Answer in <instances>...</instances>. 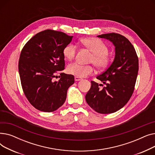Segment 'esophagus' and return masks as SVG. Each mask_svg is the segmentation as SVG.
<instances>
[{
  "label": "esophagus",
  "instance_id": "obj_1",
  "mask_svg": "<svg viewBox=\"0 0 155 155\" xmlns=\"http://www.w3.org/2000/svg\"><path fill=\"white\" fill-rule=\"evenodd\" d=\"M82 78H80V77H75V81H79V80H82Z\"/></svg>",
  "mask_w": 155,
  "mask_h": 155
}]
</instances>
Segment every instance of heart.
<instances>
[{
    "label": "heart",
    "instance_id": "1",
    "mask_svg": "<svg viewBox=\"0 0 155 155\" xmlns=\"http://www.w3.org/2000/svg\"><path fill=\"white\" fill-rule=\"evenodd\" d=\"M80 43L92 53L90 62L93 63L97 68L103 70L108 67L110 61L109 47L102 40L92 37L83 38L80 39ZM77 51V46L73 43H69L64 47L63 54L64 58L70 61L75 58ZM67 71L70 74L84 77L92 74L94 72V68L92 65H83L73 63L68 67Z\"/></svg>",
    "mask_w": 155,
    "mask_h": 155
}]
</instances>
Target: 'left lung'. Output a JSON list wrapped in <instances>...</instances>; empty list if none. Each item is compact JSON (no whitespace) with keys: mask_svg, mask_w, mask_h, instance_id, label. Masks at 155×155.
Listing matches in <instances>:
<instances>
[{"mask_svg":"<svg viewBox=\"0 0 155 155\" xmlns=\"http://www.w3.org/2000/svg\"><path fill=\"white\" fill-rule=\"evenodd\" d=\"M97 36L109 39L115 46V58L106 70L97 77L105 86L100 88L98 84L91 81L85 99L96 112L110 114L123 107L132 96L139 60L134 46L124 36L111 32Z\"/></svg>","mask_w":155,"mask_h":155,"instance_id":"8db88e82","label":"left lung"}]
</instances>
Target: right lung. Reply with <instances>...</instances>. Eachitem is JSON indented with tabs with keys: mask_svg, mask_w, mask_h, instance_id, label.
<instances>
[{
	"mask_svg": "<svg viewBox=\"0 0 155 155\" xmlns=\"http://www.w3.org/2000/svg\"><path fill=\"white\" fill-rule=\"evenodd\" d=\"M73 36L46 29L38 32L24 46L18 64L21 86L29 103L46 112L60 107L67 98L74 76L61 73L64 69V47ZM60 78L56 81L57 75Z\"/></svg>",
	"mask_w": 155,
	"mask_h": 155,
	"instance_id": "obj_1",
	"label": "right lung"
}]
</instances>
